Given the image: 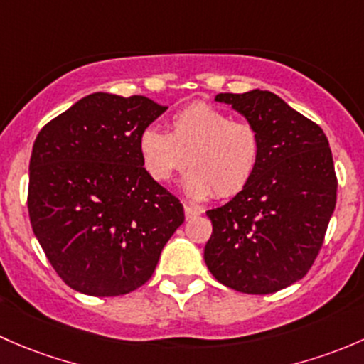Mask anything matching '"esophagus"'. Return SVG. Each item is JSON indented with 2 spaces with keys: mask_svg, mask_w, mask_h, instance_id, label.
<instances>
[{
  "mask_svg": "<svg viewBox=\"0 0 364 364\" xmlns=\"http://www.w3.org/2000/svg\"><path fill=\"white\" fill-rule=\"evenodd\" d=\"M183 213H186V219H193V217L200 215L201 210L196 208V207H193V205H186V203H183Z\"/></svg>",
  "mask_w": 364,
  "mask_h": 364,
  "instance_id": "1",
  "label": "esophagus"
}]
</instances>
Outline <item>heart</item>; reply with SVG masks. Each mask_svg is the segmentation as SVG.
<instances>
[{"label":"heart","instance_id":"obj_1","mask_svg":"<svg viewBox=\"0 0 364 364\" xmlns=\"http://www.w3.org/2000/svg\"><path fill=\"white\" fill-rule=\"evenodd\" d=\"M138 151L152 181L166 183L189 164L183 191L194 200L235 196L252 181L261 161V133L208 103H191L170 119V133L149 126Z\"/></svg>","mask_w":364,"mask_h":364}]
</instances>
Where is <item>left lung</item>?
<instances>
[{"label":"left lung","mask_w":364,"mask_h":364,"mask_svg":"<svg viewBox=\"0 0 364 364\" xmlns=\"http://www.w3.org/2000/svg\"><path fill=\"white\" fill-rule=\"evenodd\" d=\"M259 129L261 161L252 181L208 210L205 263L224 286L269 294L298 282L319 254L336 205L335 164L324 131L269 91L220 92Z\"/></svg>","instance_id":"1"}]
</instances>
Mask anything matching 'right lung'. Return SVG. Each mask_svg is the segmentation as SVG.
Returning <instances> with one entry per match:
<instances>
[{"mask_svg": "<svg viewBox=\"0 0 364 364\" xmlns=\"http://www.w3.org/2000/svg\"><path fill=\"white\" fill-rule=\"evenodd\" d=\"M168 107L95 92L42 127L29 161L28 210L48 263L71 289L121 296L144 286L183 223L152 181L138 136Z\"/></svg>", "mask_w": 364, "mask_h": 364, "instance_id": "add662e5", "label": "right lung"}]
</instances>
